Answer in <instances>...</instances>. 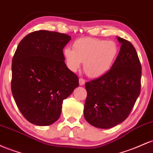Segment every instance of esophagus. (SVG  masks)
I'll return each mask as SVG.
<instances>
[{"label": "esophagus", "instance_id": "obj_1", "mask_svg": "<svg viewBox=\"0 0 153 153\" xmlns=\"http://www.w3.org/2000/svg\"><path fill=\"white\" fill-rule=\"evenodd\" d=\"M85 79H83V78H80V79H79V84H80V85H84V84H85Z\"/></svg>", "mask_w": 153, "mask_h": 153}]
</instances>
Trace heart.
<instances>
[{
	"instance_id": "heart-1",
	"label": "heart",
	"mask_w": 153,
	"mask_h": 153,
	"mask_svg": "<svg viewBox=\"0 0 153 153\" xmlns=\"http://www.w3.org/2000/svg\"><path fill=\"white\" fill-rule=\"evenodd\" d=\"M73 50L63 51L68 68L75 72L83 62V71L91 78H99L106 73L118 57L119 48L113 40L82 38L76 40Z\"/></svg>"
}]
</instances>
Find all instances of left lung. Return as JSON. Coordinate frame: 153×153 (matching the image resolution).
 Here are the masks:
<instances>
[{"label":"left lung","mask_w":153,"mask_h":153,"mask_svg":"<svg viewBox=\"0 0 153 153\" xmlns=\"http://www.w3.org/2000/svg\"><path fill=\"white\" fill-rule=\"evenodd\" d=\"M111 68L99 78L87 82L84 117L89 124L109 129L124 122L140 94L142 67L136 50L124 39Z\"/></svg>","instance_id":"left-lung-1"}]
</instances>
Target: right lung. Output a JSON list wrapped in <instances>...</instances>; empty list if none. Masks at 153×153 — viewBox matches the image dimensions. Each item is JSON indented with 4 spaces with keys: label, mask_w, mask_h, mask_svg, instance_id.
Segmentation results:
<instances>
[{
    "label": "right lung",
    "mask_w": 153,
    "mask_h": 153,
    "mask_svg": "<svg viewBox=\"0 0 153 153\" xmlns=\"http://www.w3.org/2000/svg\"><path fill=\"white\" fill-rule=\"evenodd\" d=\"M71 36L36 31L19 44L12 59L11 91L24 118L37 126L59 119L63 100L78 87V78L65 62L62 50Z\"/></svg>",
    "instance_id": "right-lung-1"
}]
</instances>
